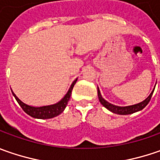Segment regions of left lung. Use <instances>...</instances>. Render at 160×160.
I'll list each match as a JSON object with an SVG mask.
<instances>
[{
    "instance_id": "8db88e82",
    "label": "left lung",
    "mask_w": 160,
    "mask_h": 160,
    "mask_svg": "<svg viewBox=\"0 0 160 160\" xmlns=\"http://www.w3.org/2000/svg\"><path fill=\"white\" fill-rule=\"evenodd\" d=\"M154 90L151 92V93L150 95L148 96L147 99H145L143 102H140V103H137V104H134V105H132V106H126V107H119V106H116V105H113L109 102H108L107 101H105L103 98H102V94H101V92L98 88V97H99V101L102 103V105L104 107L108 108L109 111L113 112L115 114H118V115H129V114H132L134 112H137V111H140L142 110V108H144L147 104L150 102L151 99V96H152V93H153Z\"/></svg>"
}]
</instances>
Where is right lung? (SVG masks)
<instances>
[{
	"label": "right lung",
	"instance_id": "1",
	"mask_svg": "<svg viewBox=\"0 0 160 160\" xmlns=\"http://www.w3.org/2000/svg\"><path fill=\"white\" fill-rule=\"evenodd\" d=\"M77 79H76L72 84H71L70 88L68 90V92H67V94L59 101L57 102L56 104H52V105H48V106H42V107H32L27 105L26 103L22 102L16 94L12 92V94L15 97V99L17 100L18 103L20 105V107L22 108V109L26 112V113L31 116L32 118H39V119H48V118H52L54 117H57L60 113H62L64 111L65 108L67 107L68 102H69L70 100L71 92L73 87L75 85V83H77Z\"/></svg>",
	"mask_w": 160,
	"mask_h": 160
}]
</instances>
